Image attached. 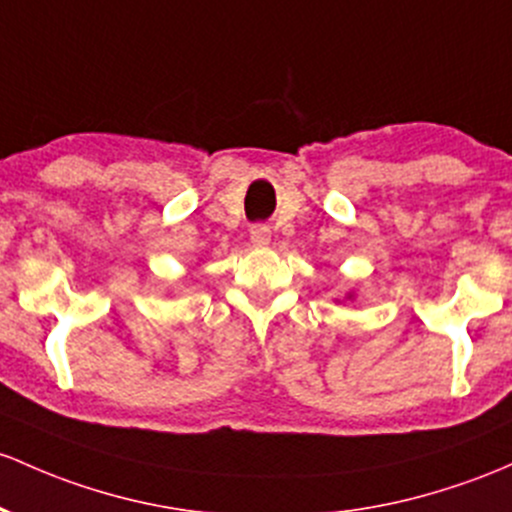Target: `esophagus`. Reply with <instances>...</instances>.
Listing matches in <instances>:
<instances>
[{
	"label": "esophagus",
	"mask_w": 512,
	"mask_h": 512,
	"mask_svg": "<svg viewBox=\"0 0 512 512\" xmlns=\"http://www.w3.org/2000/svg\"><path fill=\"white\" fill-rule=\"evenodd\" d=\"M269 240H272V230L265 223H257V226L250 228V243L255 247H267Z\"/></svg>",
	"instance_id": "obj_1"
}]
</instances>
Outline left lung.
Segmentation results:
<instances>
[{
    "label": "left lung",
    "instance_id": "8db88e82",
    "mask_svg": "<svg viewBox=\"0 0 512 512\" xmlns=\"http://www.w3.org/2000/svg\"><path fill=\"white\" fill-rule=\"evenodd\" d=\"M350 299H352V294H350Z\"/></svg>",
    "mask_w": 512,
    "mask_h": 512
}]
</instances>
